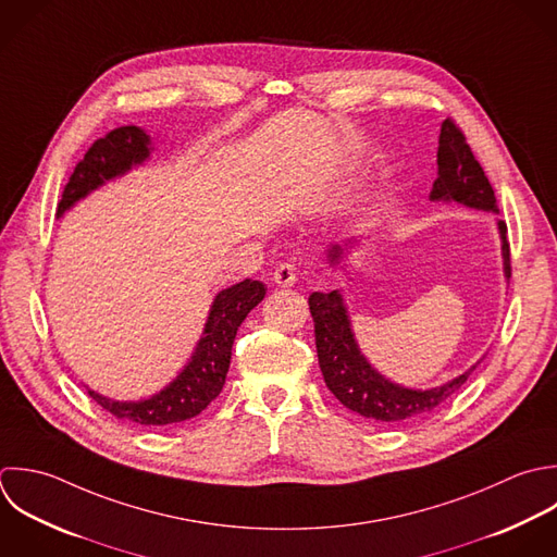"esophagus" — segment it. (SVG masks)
<instances>
[{
    "instance_id": "obj_1",
    "label": "esophagus",
    "mask_w": 557,
    "mask_h": 557,
    "mask_svg": "<svg viewBox=\"0 0 557 557\" xmlns=\"http://www.w3.org/2000/svg\"><path fill=\"white\" fill-rule=\"evenodd\" d=\"M297 282V273H295V267L288 264V262H282L280 267H275L273 271V284L282 286V288H288Z\"/></svg>"
}]
</instances>
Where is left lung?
<instances>
[{"mask_svg":"<svg viewBox=\"0 0 557 557\" xmlns=\"http://www.w3.org/2000/svg\"><path fill=\"white\" fill-rule=\"evenodd\" d=\"M430 201L460 203L465 208L499 214L495 190L484 175V169L475 160L471 147L467 145L465 134L456 127L451 119L443 121L441 125L438 177L434 180ZM497 230L502 238L504 275L506 280H510V245L506 236L508 227L502 219H497ZM358 245L360 238L356 236L347 238L343 245L332 243L327 247L330 267H341L351 249H356ZM308 304L314 321L319 367L327 388L351 412H358L360 417L384 425H401L430 414L434 408L447 401L484 360L480 358L465 373L441 386L425 391L408 388L384 377L367 360L356 341L351 317L341 290L312 293Z\"/></svg>","mask_w":557,"mask_h":557,"instance_id":"8db88e82","label":"left lung"}]
</instances>
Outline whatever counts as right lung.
I'll list each match as a JSON object with an SVG mask.
<instances>
[{
	"label": "right lung",
	"instance_id": "add662e5",
	"mask_svg": "<svg viewBox=\"0 0 557 557\" xmlns=\"http://www.w3.org/2000/svg\"><path fill=\"white\" fill-rule=\"evenodd\" d=\"M153 151L151 136L136 125L112 129L92 143L64 186L58 216L86 199L92 190L145 164ZM267 286L243 280L221 290L208 312L201 338L184 369L162 391L138 401H116L95 391L88 395L110 414L136 425H171L197 417L219 397L232 360V345L245 317L264 299Z\"/></svg>",
	"mask_w": 557,
	"mask_h": 557
}]
</instances>
